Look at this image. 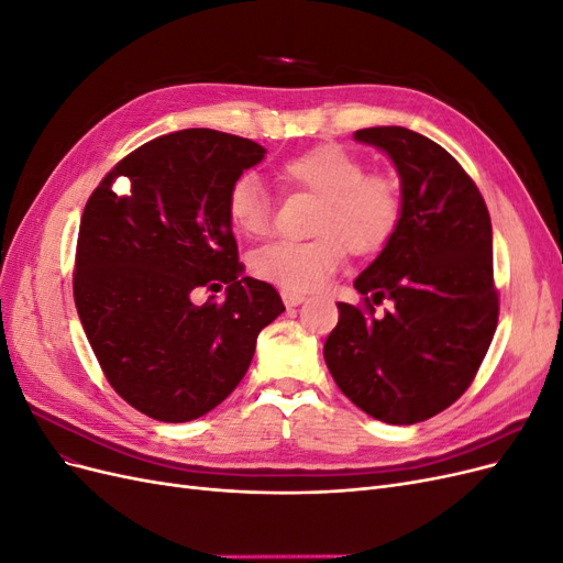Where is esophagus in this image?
<instances>
[{"instance_id": "1", "label": "esophagus", "mask_w": 563, "mask_h": 563, "mask_svg": "<svg viewBox=\"0 0 563 563\" xmlns=\"http://www.w3.org/2000/svg\"><path fill=\"white\" fill-rule=\"evenodd\" d=\"M282 300H284L286 308H298V305L305 300V296L294 294V291H282Z\"/></svg>"}]
</instances>
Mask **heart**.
I'll list each match as a JSON object with an SVG mask.
<instances>
[{
  "instance_id": "obj_1",
  "label": "heart",
  "mask_w": 563,
  "mask_h": 563,
  "mask_svg": "<svg viewBox=\"0 0 563 563\" xmlns=\"http://www.w3.org/2000/svg\"><path fill=\"white\" fill-rule=\"evenodd\" d=\"M279 178L317 197L312 240H275L255 249L249 267L258 279L305 294L327 282L343 261L380 251L397 232L404 195L395 174L366 172V162L340 145H319L279 166ZM234 230L261 236L272 225V203L258 176L242 174L225 197Z\"/></svg>"
}]
</instances>
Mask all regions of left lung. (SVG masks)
I'll return each instance as SVG.
<instances>
[{
    "label": "left lung",
    "mask_w": 563,
    "mask_h": 563,
    "mask_svg": "<svg viewBox=\"0 0 563 563\" xmlns=\"http://www.w3.org/2000/svg\"><path fill=\"white\" fill-rule=\"evenodd\" d=\"M401 180L397 232L338 302L323 360L371 418L413 424L449 408L474 380L498 327L493 232L482 192L449 152L404 126L360 129ZM378 303H387L383 316Z\"/></svg>",
    "instance_id": "8db88e82"
}]
</instances>
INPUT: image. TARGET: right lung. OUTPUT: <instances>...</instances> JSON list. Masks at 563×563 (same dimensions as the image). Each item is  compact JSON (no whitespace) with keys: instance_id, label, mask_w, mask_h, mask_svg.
I'll list each match as a JSON object with an SVG mask.
<instances>
[{"instance_id":"right-lung-1","label":"right lung","mask_w":563,"mask_h":563,"mask_svg":"<svg viewBox=\"0 0 563 563\" xmlns=\"http://www.w3.org/2000/svg\"><path fill=\"white\" fill-rule=\"evenodd\" d=\"M265 147L213 129L141 145L81 213L73 291L96 360L135 411L162 422L209 413L240 385L255 338L284 312L275 286L242 277L230 185ZM117 177L130 195L117 196ZM227 300L194 302L201 287Z\"/></svg>"}]
</instances>
